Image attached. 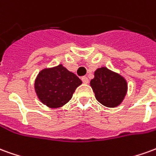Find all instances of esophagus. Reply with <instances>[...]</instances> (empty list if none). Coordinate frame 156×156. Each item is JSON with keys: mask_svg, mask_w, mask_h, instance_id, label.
Listing matches in <instances>:
<instances>
[{"mask_svg": "<svg viewBox=\"0 0 156 156\" xmlns=\"http://www.w3.org/2000/svg\"><path fill=\"white\" fill-rule=\"evenodd\" d=\"M82 81L83 83H88V78L87 77H83L82 78Z\"/></svg>", "mask_w": 156, "mask_h": 156, "instance_id": "esophagus-1", "label": "esophagus"}]
</instances>
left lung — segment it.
<instances>
[{
	"instance_id": "1",
	"label": "left lung",
	"mask_w": 156,
	"mask_h": 156,
	"mask_svg": "<svg viewBox=\"0 0 156 156\" xmlns=\"http://www.w3.org/2000/svg\"><path fill=\"white\" fill-rule=\"evenodd\" d=\"M95 98L108 108L120 105L127 93V82L124 77L105 67L94 72V78L90 81Z\"/></svg>"
}]
</instances>
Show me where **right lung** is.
I'll use <instances>...</instances> for the list:
<instances>
[{"mask_svg": "<svg viewBox=\"0 0 156 156\" xmlns=\"http://www.w3.org/2000/svg\"><path fill=\"white\" fill-rule=\"evenodd\" d=\"M82 84L78 77L62 64L41 70L36 78L34 88L39 100L49 108L66 105L75 89Z\"/></svg>", "mask_w": 156, "mask_h": 156, "instance_id": "obj_1", "label": "right lung"}]
</instances>
